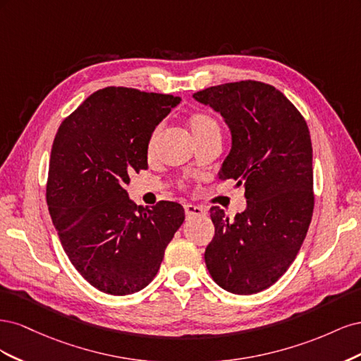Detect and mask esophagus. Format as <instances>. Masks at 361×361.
<instances>
[{
    "label": "esophagus",
    "mask_w": 361,
    "mask_h": 361,
    "mask_svg": "<svg viewBox=\"0 0 361 361\" xmlns=\"http://www.w3.org/2000/svg\"><path fill=\"white\" fill-rule=\"evenodd\" d=\"M183 209H185V214H187V216H188V218H191V216H202V215H204V214H206V211L203 209V207H200V206H195V204H191V203L185 204V206H183Z\"/></svg>",
    "instance_id": "34e87169"
}]
</instances>
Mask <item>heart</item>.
Segmentation results:
<instances>
[{"mask_svg":"<svg viewBox=\"0 0 361 361\" xmlns=\"http://www.w3.org/2000/svg\"><path fill=\"white\" fill-rule=\"evenodd\" d=\"M188 126L195 140V143H200V141L211 137H221V126L218 123V120L214 116L203 111L192 113L188 117ZM159 133H161V126L158 125L150 130V134L146 140V154L149 157L154 155Z\"/></svg>","mask_w":361,"mask_h":361,"instance_id":"1","label":"heart"}]
</instances>
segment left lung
I'll use <instances>...</instances> for the list:
<instances>
[{"label":"left lung","mask_w":361,"mask_h":361,"mask_svg":"<svg viewBox=\"0 0 361 361\" xmlns=\"http://www.w3.org/2000/svg\"><path fill=\"white\" fill-rule=\"evenodd\" d=\"M220 113L232 133L221 179L244 185L247 209L233 220L211 207L214 239L204 262L218 286L250 295L285 274L297 257L313 215L309 126L276 87L239 81L194 93Z\"/></svg>","instance_id":"8db88e82"}]
</instances>
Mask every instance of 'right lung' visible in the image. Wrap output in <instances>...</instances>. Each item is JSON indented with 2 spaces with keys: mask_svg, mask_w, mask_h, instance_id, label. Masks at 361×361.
<instances>
[{
  "mask_svg": "<svg viewBox=\"0 0 361 361\" xmlns=\"http://www.w3.org/2000/svg\"><path fill=\"white\" fill-rule=\"evenodd\" d=\"M179 96L105 87L63 120L54 138L47 203L76 271L101 292L129 295L154 280L183 207H140L125 190L147 169L146 140Z\"/></svg>",
  "mask_w": 361,
  "mask_h": 361,
  "instance_id": "add662e5",
  "label": "right lung"
}]
</instances>
